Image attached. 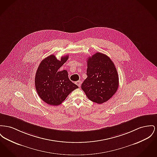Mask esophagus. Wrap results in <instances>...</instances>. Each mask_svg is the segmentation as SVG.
I'll list each match as a JSON object with an SVG mask.
<instances>
[{
    "instance_id": "esophagus-1",
    "label": "esophagus",
    "mask_w": 157,
    "mask_h": 157,
    "mask_svg": "<svg viewBox=\"0 0 157 157\" xmlns=\"http://www.w3.org/2000/svg\"><path fill=\"white\" fill-rule=\"evenodd\" d=\"M76 83L77 84V85L79 86V87H80L81 86V81H77Z\"/></svg>"
}]
</instances>
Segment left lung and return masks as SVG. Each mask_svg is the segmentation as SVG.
<instances>
[{"label":"left lung","mask_w":157,"mask_h":157,"mask_svg":"<svg viewBox=\"0 0 157 157\" xmlns=\"http://www.w3.org/2000/svg\"><path fill=\"white\" fill-rule=\"evenodd\" d=\"M87 78L81 88L89 100L97 104L108 101L119 87V76L107 56L96 53L87 59Z\"/></svg>","instance_id":"8db88e82"}]
</instances>
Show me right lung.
<instances>
[{"label":"right lung","mask_w":157,"mask_h":157,"mask_svg":"<svg viewBox=\"0 0 157 157\" xmlns=\"http://www.w3.org/2000/svg\"><path fill=\"white\" fill-rule=\"evenodd\" d=\"M68 55L60 60L53 55L44 59L38 66L35 77L36 89L41 99L51 105H59L78 86L68 78L67 71L59 69L67 60Z\"/></svg>","instance_id":"obj_1"}]
</instances>
